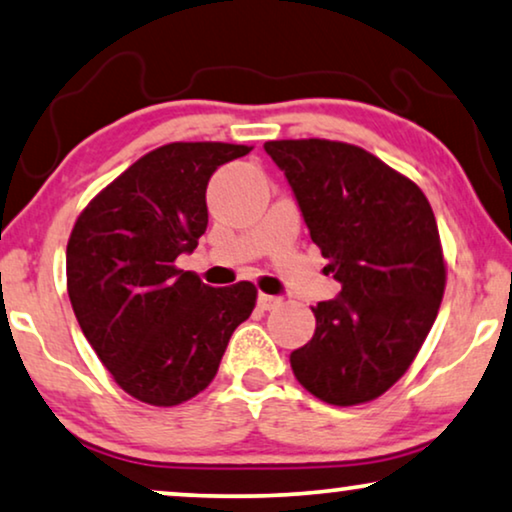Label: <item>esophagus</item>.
I'll return each instance as SVG.
<instances>
[{"label":"esophagus","instance_id":"1","mask_svg":"<svg viewBox=\"0 0 512 512\" xmlns=\"http://www.w3.org/2000/svg\"><path fill=\"white\" fill-rule=\"evenodd\" d=\"M257 306L262 308V311H273V308L280 306V299L278 297H271V294H259L257 297Z\"/></svg>","mask_w":512,"mask_h":512}]
</instances>
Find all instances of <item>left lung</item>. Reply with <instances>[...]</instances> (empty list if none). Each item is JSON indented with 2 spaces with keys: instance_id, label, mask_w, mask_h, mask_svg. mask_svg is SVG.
Masks as SVG:
<instances>
[{
  "instance_id": "8db88e82",
  "label": "left lung",
  "mask_w": 512,
  "mask_h": 512,
  "mask_svg": "<svg viewBox=\"0 0 512 512\" xmlns=\"http://www.w3.org/2000/svg\"><path fill=\"white\" fill-rule=\"evenodd\" d=\"M264 150L285 171L341 294L313 308L315 334L294 376L331 406L378 399L408 371L445 292V257L427 197L408 176L343 141L283 139Z\"/></svg>"
}]
</instances>
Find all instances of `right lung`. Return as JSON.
Listing matches in <instances>:
<instances>
[{
  "mask_svg": "<svg viewBox=\"0 0 512 512\" xmlns=\"http://www.w3.org/2000/svg\"><path fill=\"white\" fill-rule=\"evenodd\" d=\"M250 150L167 143L122 171L76 218L67 243L71 308L129 397L164 408L197 397L253 313V283L211 287L176 266L206 232L213 171Z\"/></svg>",
  "mask_w": 512,
  "mask_h": 512,
  "instance_id": "add662e5",
  "label": "right lung"
}]
</instances>
